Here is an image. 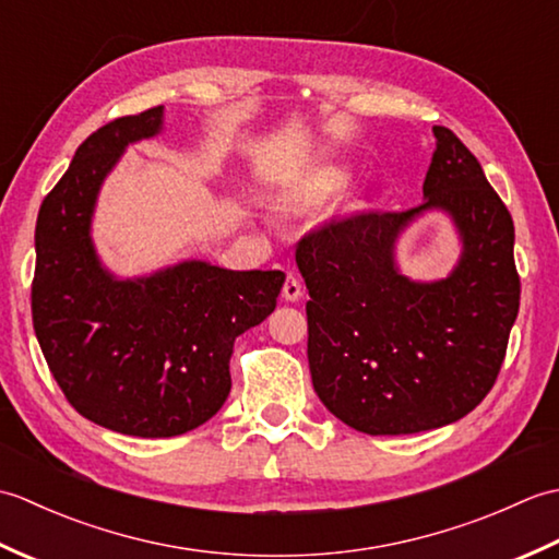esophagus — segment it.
I'll use <instances>...</instances> for the list:
<instances>
[{
    "instance_id": "esophagus-1",
    "label": "esophagus",
    "mask_w": 559,
    "mask_h": 559,
    "mask_svg": "<svg viewBox=\"0 0 559 559\" xmlns=\"http://www.w3.org/2000/svg\"><path fill=\"white\" fill-rule=\"evenodd\" d=\"M283 298H286L288 302H298L302 298V286L298 276H293V273H288L286 283H283Z\"/></svg>"
}]
</instances>
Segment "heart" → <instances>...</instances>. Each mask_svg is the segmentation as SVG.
Listing matches in <instances>:
<instances>
[{
    "mask_svg": "<svg viewBox=\"0 0 559 559\" xmlns=\"http://www.w3.org/2000/svg\"><path fill=\"white\" fill-rule=\"evenodd\" d=\"M348 182V173L343 168H324L319 170L307 187H302L300 192H293L288 197V206L290 209H305L310 204H317V201L326 199L329 194L338 192V189Z\"/></svg>",
    "mask_w": 559,
    "mask_h": 559,
    "instance_id": "obj_1",
    "label": "heart"
}]
</instances>
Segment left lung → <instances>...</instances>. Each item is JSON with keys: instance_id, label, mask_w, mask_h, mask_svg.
<instances>
[{"instance_id": "8db88e82", "label": "left lung", "mask_w": 559, "mask_h": 559, "mask_svg": "<svg viewBox=\"0 0 559 559\" xmlns=\"http://www.w3.org/2000/svg\"><path fill=\"white\" fill-rule=\"evenodd\" d=\"M432 132L420 206L326 223L295 249L310 290L314 391L367 435L425 432L468 415L500 374L519 312L514 221L461 139ZM427 210L455 223L462 257L447 280L413 282L395 264V242Z\"/></svg>"}]
</instances>
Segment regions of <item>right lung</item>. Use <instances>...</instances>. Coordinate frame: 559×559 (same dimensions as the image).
Segmentation results:
<instances>
[{"label":"right lung","mask_w":559,"mask_h":559,"mask_svg":"<svg viewBox=\"0 0 559 559\" xmlns=\"http://www.w3.org/2000/svg\"><path fill=\"white\" fill-rule=\"evenodd\" d=\"M163 105L112 120L76 148L35 225L33 329L83 418L132 437L204 425L230 394L235 338L264 322L283 271L187 259L139 278L103 266L91 237L105 177L129 144L160 134Z\"/></svg>","instance_id":"add662e5"}]
</instances>
